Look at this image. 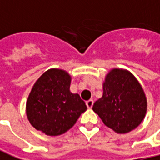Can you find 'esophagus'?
Wrapping results in <instances>:
<instances>
[{
    "mask_svg": "<svg viewBox=\"0 0 160 160\" xmlns=\"http://www.w3.org/2000/svg\"><path fill=\"white\" fill-rule=\"evenodd\" d=\"M86 104H87V107L88 108V109H91L92 106H93V104H94V101L90 99V100H88V101L86 102Z\"/></svg>",
    "mask_w": 160,
    "mask_h": 160,
    "instance_id": "esophagus-1",
    "label": "esophagus"
}]
</instances>
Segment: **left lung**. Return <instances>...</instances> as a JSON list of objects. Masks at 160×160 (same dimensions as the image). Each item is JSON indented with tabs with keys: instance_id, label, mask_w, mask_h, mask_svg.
Segmentation results:
<instances>
[{
	"instance_id": "1",
	"label": "left lung",
	"mask_w": 160,
	"mask_h": 160,
	"mask_svg": "<svg viewBox=\"0 0 160 160\" xmlns=\"http://www.w3.org/2000/svg\"><path fill=\"white\" fill-rule=\"evenodd\" d=\"M146 107L145 95L133 74L125 70L114 69L106 76L102 97L92 109L105 126L124 134L141 124Z\"/></svg>"
}]
</instances>
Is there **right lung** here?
Listing matches in <instances>:
<instances>
[{
  "instance_id": "1",
  "label": "right lung",
  "mask_w": 160,
  "mask_h": 160,
  "mask_svg": "<svg viewBox=\"0 0 160 160\" xmlns=\"http://www.w3.org/2000/svg\"><path fill=\"white\" fill-rule=\"evenodd\" d=\"M70 75L50 69L35 82L26 102V114L37 130L48 135L65 133L87 110L78 94L70 92Z\"/></svg>"
}]
</instances>
